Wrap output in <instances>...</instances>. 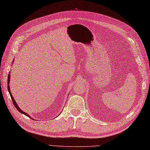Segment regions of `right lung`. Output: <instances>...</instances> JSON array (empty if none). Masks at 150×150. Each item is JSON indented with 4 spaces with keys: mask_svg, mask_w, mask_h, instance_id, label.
Listing matches in <instances>:
<instances>
[{
    "mask_svg": "<svg viewBox=\"0 0 150 150\" xmlns=\"http://www.w3.org/2000/svg\"><path fill=\"white\" fill-rule=\"evenodd\" d=\"M9 82H10V74L8 75V91H9V94H10V96H11V99H12V101H13V103L14 105V106H15V108L17 109V110H18V111L20 112L21 113H22V114H23V115H26L27 116H28V117H29V118H30L31 119H32V118L30 117V116L27 114V113H26V112H25L24 111H23L19 107H18V104H16V101L14 100V98H13V96H12L11 93L10 88H9ZM33 120H34V119H33Z\"/></svg>",
    "mask_w": 150,
    "mask_h": 150,
    "instance_id": "right-lung-1",
    "label": "right lung"
}]
</instances>
